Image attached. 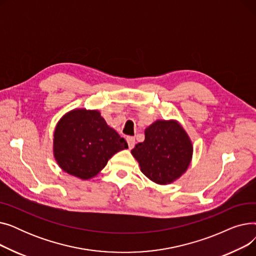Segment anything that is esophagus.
I'll use <instances>...</instances> for the list:
<instances>
[{"label":"esophagus","mask_w":256,"mask_h":256,"mask_svg":"<svg viewBox=\"0 0 256 256\" xmlns=\"http://www.w3.org/2000/svg\"><path fill=\"white\" fill-rule=\"evenodd\" d=\"M126 141H128V148L132 150V147L135 146V138H134V137H128Z\"/></svg>","instance_id":"esophagus-1"}]
</instances>
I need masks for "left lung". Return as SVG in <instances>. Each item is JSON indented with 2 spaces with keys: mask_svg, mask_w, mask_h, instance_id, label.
<instances>
[{
  "mask_svg": "<svg viewBox=\"0 0 256 256\" xmlns=\"http://www.w3.org/2000/svg\"><path fill=\"white\" fill-rule=\"evenodd\" d=\"M192 154L190 138L174 120H156L145 130L144 142L132 150L144 176L160 184L180 178L190 165Z\"/></svg>",
  "mask_w": 256,
  "mask_h": 256,
  "instance_id": "1",
  "label": "left lung"
}]
</instances>
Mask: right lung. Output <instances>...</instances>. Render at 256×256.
Here are the masks:
<instances>
[{
	"mask_svg": "<svg viewBox=\"0 0 256 256\" xmlns=\"http://www.w3.org/2000/svg\"><path fill=\"white\" fill-rule=\"evenodd\" d=\"M126 148V141L96 110L67 113L54 134V156L58 165L80 180L96 176L110 158Z\"/></svg>",
	"mask_w": 256,
	"mask_h": 256,
	"instance_id": "1",
	"label": "right lung"
}]
</instances>
